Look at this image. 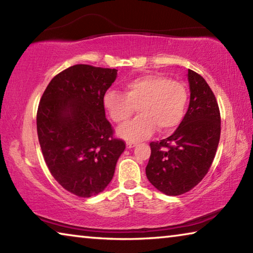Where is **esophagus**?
I'll list each match as a JSON object with an SVG mask.
<instances>
[{
	"label": "esophagus",
	"instance_id": "34e87169",
	"mask_svg": "<svg viewBox=\"0 0 253 253\" xmlns=\"http://www.w3.org/2000/svg\"><path fill=\"white\" fill-rule=\"evenodd\" d=\"M126 146H127V148L135 147V146H136V143H134V142H127V143H126Z\"/></svg>",
	"mask_w": 253,
	"mask_h": 253
}]
</instances>
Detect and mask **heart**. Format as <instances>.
Masks as SVG:
<instances>
[{
  "label": "heart",
  "instance_id": "b5f03b06",
  "mask_svg": "<svg viewBox=\"0 0 253 253\" xmlns=\"http://www.w3.org/2000/svg\"><path fill=\"white\" fill-rule=\"evenodd\" d=\"M126 95L109 90L104 96V107L110 118L123 125L138 107L139 116L118 130L130 142L146 139L158 127L161 132H169L184 117L187 105V90L178 81L160 75H145L128 81Z\"/></svg>",
  "mask_w": 253,
  "mask_h": 253
}]
</instances>
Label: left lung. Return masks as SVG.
Wrapping results in <instances>:
<instances>
[{
  "mask_svg": "<svg viewBox=\"0 0 253 253\" xmlns=\"http://www.w3.org/2000/svg\"><path fill=\"white\" fill-rule=\"evenodd\" d=\"M190 105L182 123L168 138L152 142L148 181L166 195L191 191L208 174L221 134L216 98L202 76L188 69Z\"/></svg>",
  "mask_w": 253,
  "mask_h": 253,
  "instance_id": "8db88e82",
  "label": "left lung"
}]
</instances>
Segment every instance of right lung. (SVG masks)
Listing matches in <instances>:
<instances>
[{
  "instance_id": "add662e5",
  "label": "right lung",
  "mask_w": 253,
  "mask_h": 253,
  "mask_svg": "<svg viewBox=\"0 0 253 253\" xmlns=\"http://www.w3.org/2000/svg\"><path fill=\"white\" fill-rule=\"evenodd\" d=\"M116 77L117 70L109 68L69 67L53 77L38 107V138L45 164L60 185L80 198L105 190L125 151L104 107Z\"/></svg>"
}]
</instances>
